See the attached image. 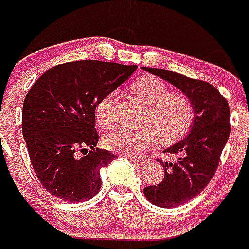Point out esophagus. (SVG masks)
Masks as SVG:
<instances>
[{
  "label": "esophagus",
  "instance_id": "1",
  "mask_svg": "<svg viewBox=\"0 0 249 249\" xmlns=\"http://www.w3.org/2000/svg\"><path fill=\"white\" fill-rule=\"evenodd\" d=\"M130 160H131L134 164L139 165V166H144L145 164H148V160L145 159H137V158H130Z\"/></svg>",
  "mask_w": 249,
  "mask_h": 249
}]
</instances>
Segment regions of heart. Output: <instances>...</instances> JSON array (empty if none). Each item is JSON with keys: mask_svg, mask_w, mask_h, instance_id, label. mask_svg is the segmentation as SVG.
Returning a JSON list of instances; mask_svg holds the SVG:
<instances>
[{"mask_svg": "<svg viewBox=\"0 0 249 249\" xmlns=\"http://www.w3.org/2000/svg\"><path fill=\"white\" fill-rule=\"evenodd\" d=\"M130 90L149 106L144 119L145 127L113 130L104 140L107 149L135 157L157 144L159 140L162 143H173L189 131L195 118V107L187 94L170 92L164 82L153 76L137 78ZM113 100V94L106 95L95 107L96 122L101 127L112 124Z\"/></svg>", "mask_w": 249, "mask_h": 249, "instance_id": "b5f03b06", "label": "heart"}]
</instances>
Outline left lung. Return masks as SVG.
Returning a JSON list of instances; mask_svg holds the SVG:
<instances>
[{
    "label": "left lung",
    "mask_w": 249,
    "mask_h": 249,
    "mask_svg": "<svg viewBox=\"0 0 249 249\" xmlns=\"http://www.w3.org/2000/svg\"><path fill=\"white\" fill-rule=\"evenodd\" d=\"M143 70L178 88L193 100L195 107L189 135L164 150L176 155V161L158 159L165 169L164 179L143 189L144 196L153 205L171 208L194 199L214 176L230 135L229 105L210 83L162 69Z\"/></svg>",
    "instance_id": "1"
}]
</instances>
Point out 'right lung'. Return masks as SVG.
<instances>
[{
    "label": "right lung",
    "instance_id": "right-lung-1",
    "mask_svg": "<svg viewBox=\"0 0 249 249\" xmlns=\"http://www.w3.org/2000/svg\"><path fill=\"white\" fill-rule=\"evenodd\" d=\"M136 69L97 60L66 62L44 72L29 90L22 135L34 171L53 196L82 202L99 193L100 170L117 155L96 148L95 107Z\"/></svg>",
    "mask_w": 249,
    "mask_h": 249
}]
</instances>
